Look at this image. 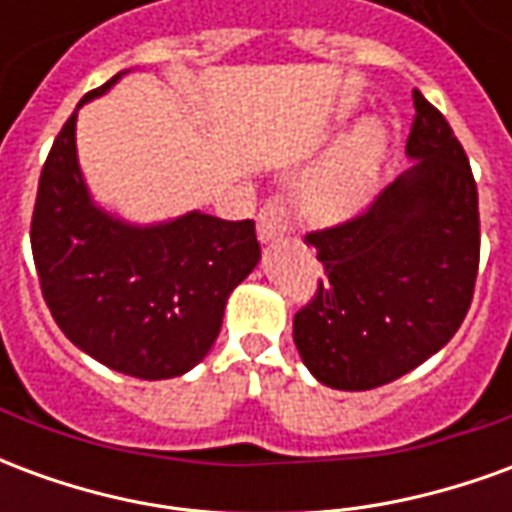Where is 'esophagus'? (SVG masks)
Wrapping results in <instances>:
<instances>
[{"mask_svg":"<svg viewBox=\"0 0 512 512\" xmlns=\"http://www.w3.org/2000/svg\"><path fill=\"white\" fill-rule=\"evenodd\" d=\"M285 233H293V222H290L285 200L268 197L260 213H257V235H260V241H274V238Z\"/></svg>","mask_w":512,"mask_h":512,"instance_id":"34e87169","label":"esophagus"}]
</instances>
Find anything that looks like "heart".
<instances>
[{"mask_svg": "<svg viewBox=\"0 0 512 512\" xmlns=\"http://www.w3.org/2000/svg\"><path fill=\"white\" fill-rule=\"evenodd\" d=\"M386 134L376 123L356 131L332 164L310 180L304 191V211L318 222H343L354 216L370 197L384 158Z\"/></svg>", "mask_w": 512, "mask_h": 512, "instance_id": "heart-1", "label": "heart"}]
</instances>
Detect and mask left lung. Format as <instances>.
Wrapping results in <instances>:
<instances>
[{"instance_id":"left-lung-1","label":"left lung","mask_w":512,"mask_h":512,"mask_svg":"<svg viewBox=\"0 0 512 512\" xmlns=\"http://www.w3.org/2000/svg\"><path fill=\"white\" fill-rule=\"evenodd\" d=\"M406 150L422 158L370 205L304 241L323 277L293 318L312 376L332 389H376L450 343L472 307L480 208L469 158L447 117L414 90Z\"/></svg>"}]
</instances>
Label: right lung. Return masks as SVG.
<instances>
[{"label": "right lung", "instance_id": "right-lung-1", "mask_svg": "<svg viewBox=\"0 0 512 512\" xmlns=\"http://www.w3.org/2000/svg\"><path fill=\"white\" fill-rule=\"evenodd\" d=\"M29 238L62 334L101 365L145 381L183 376L202 362L227 296L260 260L252 219L189 213L139 230L98 211L76 164V115L46 156Z\"/></svg>", "mask_w": 512, "mask_h": 512}]
</instances>
